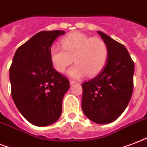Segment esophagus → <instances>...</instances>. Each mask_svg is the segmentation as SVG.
Segmentation results:
<instances>
[{"label": "esophagus", "mask_w": 147, "mask_h": 147, "mask_svg": "<svg viewBox=\"0 0 147 147\" xmlns=\"http://www.w3.org/2000/svg\"><path fill=\"white\" fill-rule=\"evenodd\" d=\"M76 83H77V82L74 81V80H70V85H72V84H76Z\"/></svg>", "instance_id": "34e87169"}]
</instances>
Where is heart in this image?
Masks as SVG:
<instances>
[{"mask_svg": "<svg viewBox=\"0 0 147 147\" xmlns=\"http://www.w3.org/2000/svg\"><path fill=\"white\" fill-rule=\"evenodd\" d=\"M61 47L53 46L50 49L49 57L53 68L63 73L73 62L75 64L68 70L74 78L98 75L107 63L109 49L106 42L99 37H91L80 32L68 34L61 40Z\"/></svg>", "mask_w": 147, "mask_h": 147, "instance_id": "heart-1", "label": "heart"}]
</instances>
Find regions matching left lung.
I'll use <instances>...</instances> for the list:
<instances>
[{
  "label": "left lung",
  "mask_w": 147,
  "mask_h": 147,
  "mask_svg": "<svg viewBox=\"0 0 147 147\" xmlns=\"http://www.w3.org/2000/svg\"><path fill=\"white\" fill-rule=\"evenodd\" d=\"M107 44L109 57L103 71L82 84V110L99 124L117 120L127 108L134 90V63L122 44L98 31Z\"/></svg>",
  "instance_id": "8db88e82"
}]
</instances>
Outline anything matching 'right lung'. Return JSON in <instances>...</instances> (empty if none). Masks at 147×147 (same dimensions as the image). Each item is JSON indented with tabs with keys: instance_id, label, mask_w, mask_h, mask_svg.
<instances>
[{
	"instance_id": "obj_1",
	"label": "right lung",
	"mask_w": 147,
	"mask_h": 147,
	"mask_svg": "<svg viewBox=\"0 0 147 147\" xmlns=\"http://www.w3.org/2000/svg\"><path fill=\"white\" fill-rule=\"evenodd\" d=\"M63 30L40 31L19 47L10 67L11 96L25 119L38 127L59 119L70 82L56 71L49 51Z\"/></svg>"
}]
</instances>
